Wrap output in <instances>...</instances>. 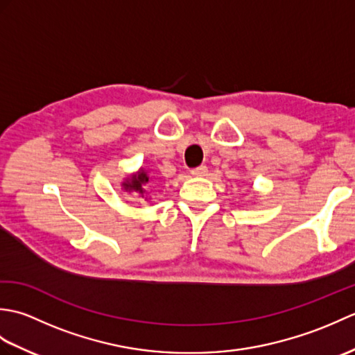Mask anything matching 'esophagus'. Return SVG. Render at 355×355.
<instances>
[{"label": "esophagus", "instance_id": "34e87169", "mask_svg": "<svg viewBox=\"0 0 355 355\" xmlns=\"http://www.w3.org/2000/svg\"><path fill=\"white\" fill-rule=\"evenodd\" d=\"M191 173L193 177H205L207 173V166H198V168H193Z\"/></svg>", "mask_w": 355, "mask_h": 355}]
</instances>
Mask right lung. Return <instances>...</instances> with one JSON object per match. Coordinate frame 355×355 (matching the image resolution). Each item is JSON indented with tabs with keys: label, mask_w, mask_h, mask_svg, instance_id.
<instances>
[{
	"label": "right lung",
	"mask_w": 355,
	"mask_h": 355,
	"mask_svg": "<svg viewBox=\"0 0 355 355\" xmlns=\"http://www.w3.org/2000/svg\"><path fill=\"white\" fill-rule=\"evenodd\" d=\"M149 182V177H148V172H145L143 169H140L137 173H132V175L130 178H126L125 182L122 183L123 189L126 192H131L134 195H145L146 191L143 189V186H145L146 183Z\"/></svg>",
	"instance_id": "1"
}]
</instances>
